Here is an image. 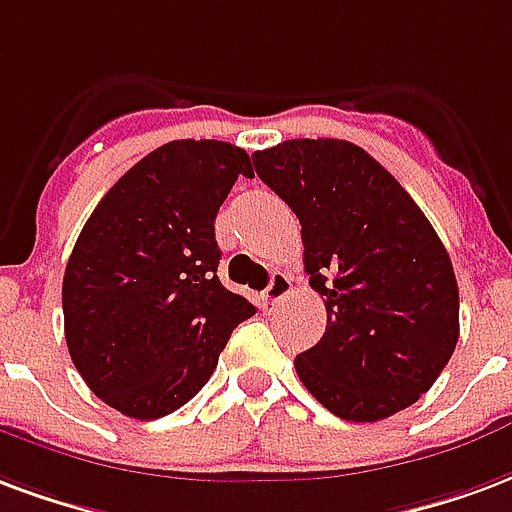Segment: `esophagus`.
<instances>
[{"label":"esophagus","instance_id":"esophagus-1","mask_svg":"<svg viewBox=\"0 0 512 512\" xmlns=\"http://www.w3.org/2000/svg\"><path fill=\"white\" fill-rule=\"evenodd\" d=\"M290 293H293V282H290V276L274 274L271 276V282H268L266 293H263V301H266V306L274 309V306L279 304V301H285Z\"/></svg>","mask_w":512,"mask_h":512}]
</instances>
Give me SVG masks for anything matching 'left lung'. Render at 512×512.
<instances>
[{"mask_svg":"<svg viewBox=\"0 0 512 512\" xmlns=\"http://www.w3.org/2000/svg\"><path fill=\"white\" fill-rule=\"evenodd\" d=\"M252 162L301 222L304 271L325 298L323 339L295 355L306 391L355 423L407 410L458 342L456 274L431 222L347 140H285Z\"/></svg>","mask_w":512,"mask_h":512,"instance_id":"left-lung-1","label":"left lung"}]
</instances>
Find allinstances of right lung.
I'll use <instances>...</instances> for the list:
<instances>
[{
	"label": "right lung",
	"mask_w": 512,
	"mask_h": 512,
	"mask_svg": "<svg viewBox=\"0 0 512 512\" xmlns=\"http://www.w3.org/2000/svg\"><path fill=\"white\" fill-rule=\"evenodd\" d=\"M244 149L173 140L121 176L86 219L62 285L64 339L94 396L135 420L184 407L255 314L217 276L214 219Z\"/></svg>",
	"instance_id": "obj_1"
}]
</instances>
